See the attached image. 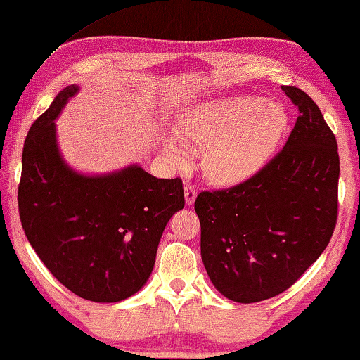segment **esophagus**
Instances as JSON below:
<instances>
[{
	"label": "esophagus",
	"mask_w": 360,
	"mask_h": 360,
	"mask_svg": "<svg viewBox=\"0 0 360 360\" xmlns=\"http://www.w3.org/2000/svg\"><path fill=\"white\" fill-rule=\"evenodd\" d=\"M197 197V189L191 183H185V200L188 205H193Z\"/></svg>",
	"instance_id": "obj_1"
}]
</instances>
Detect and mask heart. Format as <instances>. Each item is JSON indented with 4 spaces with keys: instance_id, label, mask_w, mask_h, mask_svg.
I'll list each match as a JSON object with an SVG mask.
<instances>
[{
    "instance_id": "obj_1",
    "label": "heart",
    "mask_w": 360,
    "mask_h": 360,
    "mask_svg": "<svg viewBox=\"0 0 360 360\" xmlns=\"http://www.w3.org/2000/svg\"><path fill=\"white\" fill-rule=\"evenodd\" d=\"M288 127V113L278 104L258 98H216L195 105L186 115L181 134L207 146L205 169L216 181L233 185L250 179L266 163ZM166 150L179 166L188 161L185 146L175 139Z\"/></svg>"
}]
</instances>
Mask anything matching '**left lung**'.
<instances>
[{"mask_svg":"<svg viewBox=\"0 0 360 360\" xmlns=\"http://www.w3.org/2000/svg\"><path fill=\"white\" fill-rule=\"evenodd\" d=\"M298 118L284 148L253 177L203 191L200 253L224 297L256 303L289 289L323 253L337 222L340 160L317 104L297 86H281Z\"/></svg>","mask_w":360,"mask_h":360,"instance_id":"8db88e82","label":"left lung"}]
</instances>
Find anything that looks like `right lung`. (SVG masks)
Masks as SVG:
<instances>
[{"mask_svg": "<svg viewBox=\"0 0 360 360\" xmlns=\"http://www.w3.org/2000/svg\"><path fill=\"white\" fill-rule=\"evenodd\" d=\"M79 91L68 85L29 129L18 211L29 244L65 288L116 303L143 288L166 224L185 207L181 179H157L138 165L84 175L58 152L56 118Z\"/></svg>", "mask_w": 360, "mask_h": 360, "instance_id": "obj_1", "label": "right lung"}]
</instances>
